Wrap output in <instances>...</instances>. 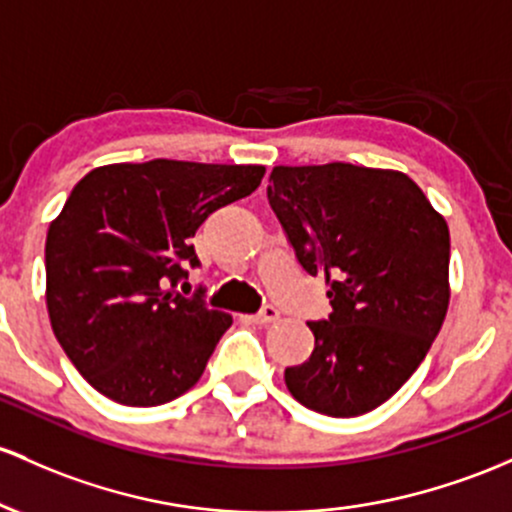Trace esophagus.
Here are the masks:
<instances>
[{
  "instance_id": "obj_1",
  "label": "esophagus",
  "mask_w": 512,
  "mask_h": 512,
  "mask_svg": "<svg viewBox=\"0 0 512 512\" xmlns=\"http://www.w3.org/2000/svg\"><path fill=\"white\" fill-rule=\"evenodd\" d=\"M252 320H255L257 325L277 323V320H279V311H277V308H274V306H265L260 313H257V316H252Z\"/></svg>"
}]
</instances>
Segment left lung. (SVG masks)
I'll return each instance as SVG.
<instances>
[{
    "mask_svg": "<svg viewBox=\"0 0 512 512\" xmlns=\"http://www.w3.org/2000/svg\"><path fill=\"white\" fill-rule=\"evenodd\" d=\"M267 199L333 306L316 347L286 367L291 396L352 418L379 408L428 355L449 306V228L408 174L350 162L274 167Z\"/></svg>",
    "mask_w": 512,
    "mask_h": 512,
    "instance_id": "8db88e82",
    "label": "left lung"
}]
</instances>
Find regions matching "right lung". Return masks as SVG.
I'll return each instance as SVG.
<instances>
[{
	"label": "right lung",
	"instance_id": "right-lung-1",
	"mask_svg": "<svg viewBox=\"0 0 512 512\" xmlns=\"http://www.w3.org/2000/svg\"><path fill=\"white\" fill-rule=\"evenodd\" d=\"M262 177V165L150 160L75 184L48 228L46 303L60 347L99 393L145 408L199 381L233 318L177 284L199 267L196 228Z\"/></svg>",
	"mask_w": 512,
	"mask_h": 512
}]
</instances>
